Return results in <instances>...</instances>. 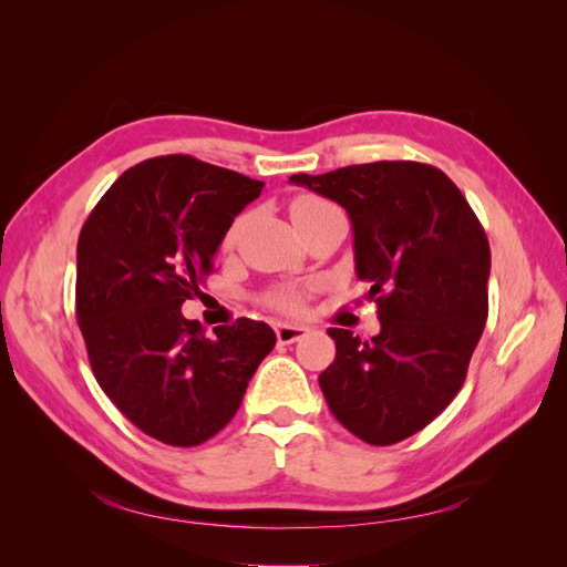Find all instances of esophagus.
Returning a JSON list of instances; mask_svg holds the SVG:
<instances>
[{
  "mask_svg": "<svg viewBox=\"0 0 567 567\" xmlns=\"http://www.w3.org/2000/svg\"><path fill=\"white\" fill-rule=\"evenodd\" d=\"M274 331H277V340L281 342V346H290V342H298L307 333H310V329L300 323H277L274 326Z\"/></svg>",
  "mask_w": 567,
  "mask_h": 567,
  "instance_id": "34e87169",
  "label": "esophagus"
}]
</instances>
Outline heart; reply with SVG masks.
<instances>
[{
    "label": "heart",
    "instance_id": "obj_1",
    "mask_svg": "<svg viewBox=\"0 0 567 567\" xmlns=\"http://www.w3.org/2000/svg\"><path fill=\"white\" fill-rule=\"evenodd\" d=\"M326 205H331V203H326L317 196H296L293 200H290V217H293V221H296L305 215L326 208ZM236 231H238V221H234L231 229L227 231V244L236 236ZM305 300H307V288H300V286H281L277 290H271V293L267 296V302L284 312H300L305 307Z\"/></svg>",
    "mask_w": 567,
    "mask_h": 567
}]
</instances>
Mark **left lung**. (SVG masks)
Wrapping results in <instances>:
<instances>
[{
    "label": "left lung",
    "mask_w": 567,
    "mask_h": 567,
    "mask_svg": "<svg viewBox=\"0 0 567 567\" xmlns=\"http://www.w3.org/2000/svg\"><path fill=\"white\" fill-rule=\"evenodd\" d=\"M290 184L348 210L354 269L379 305L381 333L329 329L333 364L319 385L333 416L375 447L440 416L485 331L489 244L468 200L433 165L379 161Z\"/></svg>",
    "instance_id": "1"
}]
</instances>
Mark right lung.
<instances>
[{
  "instance_id": "1",
  "label": "right lung",
  "mask_w": 567,
  "mask_h": 567,
  "mask_svg": "<svg viewBox=\"0 0 567 567\" xmlns=\"http://www.w3.org/2000/svg\"><path fill=\"white\" fill-rule=\"evenodd\" d=\"M262 182L192 156H161L120 175L78 241L75 315L109 400L140 431L196 447L225 427L271 352L265 321L208 338L182 315L234 217Z\"/></svg>"
}]
</instances>
